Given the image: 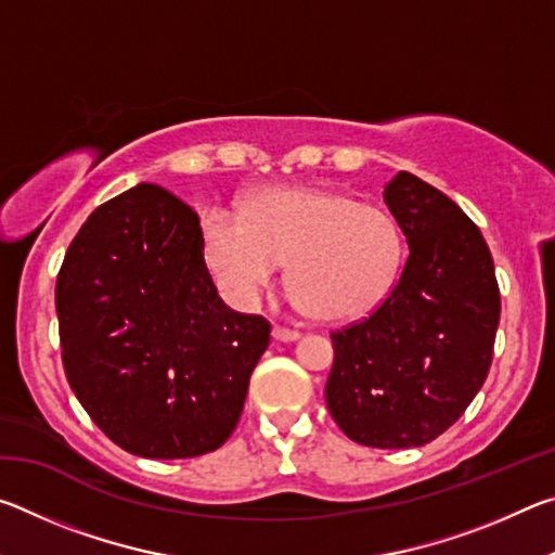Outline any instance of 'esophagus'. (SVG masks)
<instances>
[{
    "label": "esophagus",
    "instance_id": "34e87169",
    "mask_svg": "<svg viewBox=\"0 0 555 555\" xmlns=\"http://www.w3.org/2000/svg\"><path fill=\"white\" fill-rule=\"evenodd\" d=\"M271 337H274V340H279V343H296L300 333L288 331V327H274V331H271Z\"/></svg>",
    "mask_w": 555,
    "mask_h": 555
}]
</instances>
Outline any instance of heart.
Returning <instances> with one entry per match:
<instances>
[{
  "mask_svg": "<svg viewBox=\"0 0 555 555\" xmlns=\"http://www.w3.org/2000/svg\"><path fill=\"white\" fill-rule=\"evenodd\" d=\"M201 237L212 276L234 304H257L288 264L296 306L335 323L377 311L406 259L389 210L327 188H267L240 215L210 208Z\"/></svg>",
  "mask_w": 555,
  "mask_h": 555,
  "instance_id": "obj_1",
  "label": "heart"
}]
</instances>
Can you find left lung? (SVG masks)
Segmentation results:
<instances>
[{"instance_id":"obj_1","label":"left lung","mask_w":555,"mask_h":555,"mask_svg":"<svg viewBox=\"0 0 555 555\" xmlns=\"http://www.w3.org/2000/svg\"><path fill=\"white\" fill-rule=\"evenodd\" d=\"M384 203L409 259L367 321L331 335L325 401L354 443L418 448L453 426L485 384L500 286L482 232L446 193L399 171Z\"/></svg>"}]
</instances>
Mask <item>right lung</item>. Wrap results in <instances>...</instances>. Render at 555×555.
Here are the masks:
<instances>
[{
  "instance_id": "1",
  "label": "right lung",
  "mask_w": 555,
  "mask_h": 555,
  "mask_svg": "<svg viewBox=\"0 0 555 555\" xmlns=\"http://www.w3.org/2000/svg\"><path fill=\"white\" fill-rule=\"evenodd\" d=\"M55 311L82 409L112 443L154 460L230 438L271 333L222 304L198 215L152 183L100 205L75 234Z\"/></svg>"
}]
</instances>
